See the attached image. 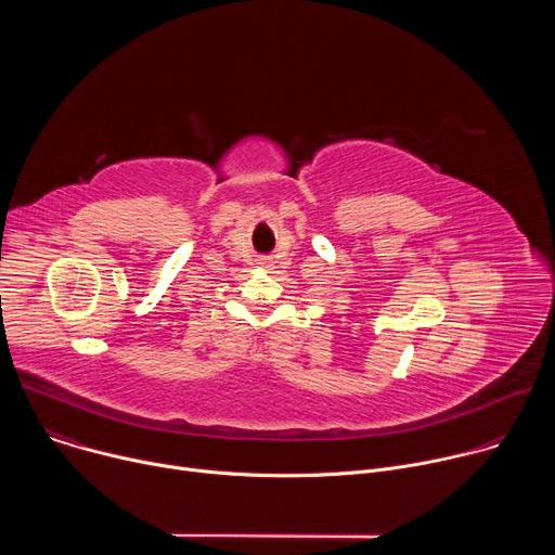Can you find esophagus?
Wrapping results in <instances>:
<instances>
[{
	"label": "esophagus",
	"mask_w": 555,
	"mask_h": 555,
	"mask_svg": "<svg viewBox=\"0 0 555 555\" xmlns=\"http://www.w3.org/2000/svg\"><path fill=\"white\" fill-rule=\"evenodd\" d=\"M259 266L266 268V270H272V268H274V261H272V257H261V259H259Z\"/></svg>",
	"instance_id": "esophagus-1"
}]
</instances>
